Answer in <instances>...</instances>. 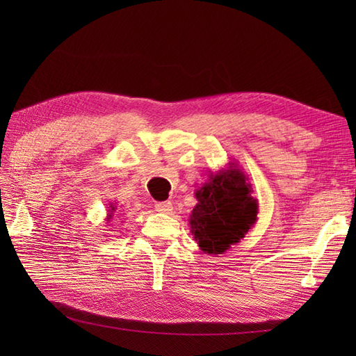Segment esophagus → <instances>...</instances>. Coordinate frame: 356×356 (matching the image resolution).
Masks as SVG:
<instances>
[{
    "instance_id": "obj_1",
    "label": "esophagus",
    "mask_w": 356,
    "mask_h": 356,
    "mask_svg": "<svg viewBox=\"0 0 356 356\" xmlns=\"http://www.w3.org/2000/svg\"><path fill=\"white\" fill-rule=\"evenodd\" d=\"M155 210L160 213H171L172 204L171 202H159V204H155Z\"/></svg>"
}]
</instances>
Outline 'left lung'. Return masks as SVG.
Wrapping results in <instances>:
<instances>
[{
  "mask_svg": "<svg viewBox=\"0 0 356 356\" xmlns=\"http://www.w3.org/2000/svg\"><path fill=\"white\" fill-rule=\"evenodd\" d=\"M197 204L188 225L200 250L222 254L237 245L256 225L259 202L252 197L248 176L236 163L210 172L209 180L195 193Z\"/></svg>",
  "mask_w": 356,
  "mask_h": 356,
  "instance_id": "1",
  "label": "left lung"
}]
</instances>
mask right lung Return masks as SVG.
Wrapping results in <instances>:
<instances>
[{"label":"right lung","instance_id":"add662e5","mask_svg":"<svg viewBox=\"0 0 356 356\" xmlns=\"http://www.w3.org/2000/svg\"><path fill=\"white\" fill-rule=\"evenodd\" d=\"M113 212H116V207L110 204V209H108V215H106V221H110L113 218Z\"/></svg>","mask_w":356,"mask_h":356}]
</instances>
